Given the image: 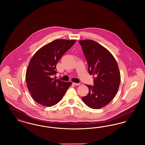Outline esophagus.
Instances as JSON below:
<instances>
[{
    "instance_id": "obj_1",
    "label": "esophagus",
    "mask_w": 145,
    "mask_h": 145,
    "mask_svg": "<svg viewBox=\"0 0 145 145\" xmlns=\"http://www.w3.org/2000/svg\"><path fill=\"white\" fill-rule=\"evenodd\" d=\"M73 84L74 85H80V83H73Z\"/></svg>"
}]
</instances>
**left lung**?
Wrapping results in <instances>:
<instances>
[{
	"label": "left lung",
	"mask_w": 145,
	"mask_h": 145,
	"mask_svg": "<svg viewBox=\"0 0 145 145\" xmlns=\"http://www.w3.org/2000/svg\"><path fill=\"white\" fill-rule=\"evenodd\" d=\"M88 63V71L93 77V86L86 85L89 89L82 101L92 109L102 108L115 97L121 82L116 61L110 52L91 40L79 41Z\"/></svg>",
	"instance_id": "obj_1"
}]
</instances>
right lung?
<instances>
[{"label":"right lung","mask_w":145,"mask_h":145,"mask_svg":"<svg viewBox=\"0 0 145 145\" xmlns=\"http://www.w3.org/2000/svg\"><path fill=\"white\" fill-rule=\"evenodd\" d=\"M76 41L55 40L37 50L31 59L25 80L31 97L37 103L48 107L54 105L62 99L71 85V82L52 76L57 73V62Z\"/></svg>","instance_id":"right-lung-1"}]
</instances>
